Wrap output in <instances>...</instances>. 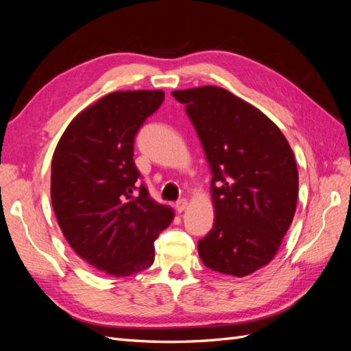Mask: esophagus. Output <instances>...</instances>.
<instances>
[{"instance_id":"esophagus-1","label":"esophagus","mask_w":351,"mask_h":351,"mask_svg":"<svg viewBox=\"0 0 351 351\" xmlns=\"http://www.w3.org/2000/svg\"><path fill=\"white\" fill-rule=\"evenodd\" d=\"M176 210L177 212H183L186 208H187V200L186 199H180L176 202Z\"/></svg>"}]
</instances>
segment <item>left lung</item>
<instances>
[{"instance_id": "1", "label": "left lung", "mask_w": 351, "mask_h": 351, "mask_svg": "<svg viewBox=\"0 0 351 351\" xmlns=\"http://www.w3.org/2000/svg\"><path fill=\"white\" fill-rule=\"evenodd\" d=\"M212 171L215 221L197 241L205 267L246 277L269 263L294 218L299 173L267 115L218 86L176 90Z\"/></svg>"}]
</instances>
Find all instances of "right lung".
I'll list each match as a JSON object with an SVG mask.
<instances>
[{
  "instance_id": "obj_1",
  "label": "right lung",
  "mask_w": 351,
  "mask_h": 351,
  "mask_svg": "<svg viewBox=\"0 0 351 351\" xmlns=\"http://www.w3.org/2000/svg\"><path fill=\"white\" fill-rule=\"evenodd\" d=\"M162 90L114 92L74 119L54 151L51 200L73 250L114 277L149 268L154 241L174 218L139 183L136 134L164 102Z\"/></svg>"
}]
</instances>
